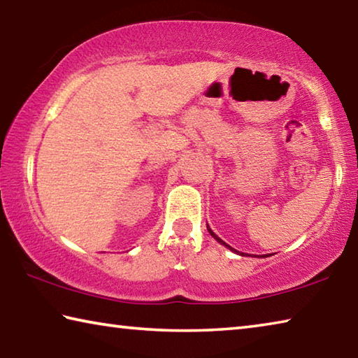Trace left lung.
<instances>
[{
	"mask_svg": "<svg viewBox=\"0 0 358 358\" xmlns=\"http://www.w3.org/2000/svg\"><path fill=\"white\" fill-rule=\"evenodd\" d=\"M208 231H210V233H211V236H213V238H214V239H217V241H219V243H220V244H224V245H225V247H229V249H230V250H233V249H231V247H230V245H229V244H225V243H224V241H222V239H220V238H217V236H216V235H214V233H213V231H211V230H210V229H208ZM235 252H236V250H235Z\"/></svg>",
	"mask_w": 358,
	"mask_h": 358,
	"instance_id": "8db88e82",
	"label": "left lung"
}]
</instances>
